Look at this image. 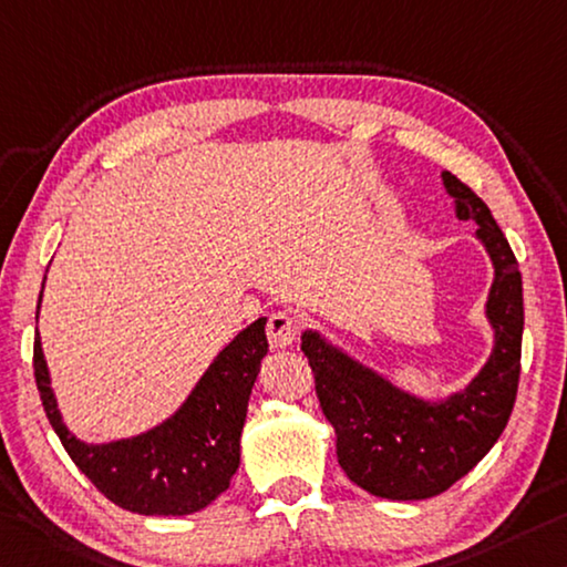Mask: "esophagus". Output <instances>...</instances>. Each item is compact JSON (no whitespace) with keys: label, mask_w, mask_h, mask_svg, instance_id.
I'll list each match as a JSON object with an SVG mask.
<instances>
[{"label":"esophagus","mask_w":567,"mask_h":567,"mask_svg":"<svg viewBox=\"0 0 567 567\" xmlns=\"http://www.w3.org/2000/svg\"><path fill=\"white\" fill-rule=\"evenodd\" d=\"M300 336V326L290 312H272L267 320V338L272 348H287L292 346Z\"/></svg>","instance_id":"1"}]
</instances>
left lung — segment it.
Here are the masks:
<instances>
[{"label": "left lung", "mask_w": 567, "mask_h": 567, "mask_svg": "<svg viewBox=\"0 0 567 567\" xmlns=\"http://www.w3.org/2000/svg\"><path fill=\"white\" fill-rule=\"evenodd\" d=\"M462 221L477 224L494 280L484 316L494 330L487 363L464 391L426 401L332 346L322 332H302V353L316 373V393L336 429L338 464L350 482L383 499H429L472 472L505 431L519 383L523 350V275L489 206L442 171Z\"/></svg>", "instance_id": "obj_1"}]
</instances>
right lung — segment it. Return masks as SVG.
Listing matches in <instances>:
<instances>
[{
  "mask_svg": "<svg viewBox=\"0 0 567 567\" xmlns=\"http://www.w3.org/2000/svg\"><path fill=\"white\" fill-rule=\"evenodd\" d=\"M265 326L267 318H259L237 332L166 421L107 444L80 442L65 426L38 332L34 381L44 413L70 460L115 505L138 515H194L212 505L239 470L249 393L267 355Z\"/></svg>",
  "mask_w": 567,
  "mask_h": 567,
  "instance_id": "1",
  "label": "right lung"
}]
</instances>
